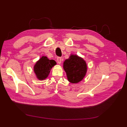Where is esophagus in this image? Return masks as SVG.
Segmentation results:
<instances>
[{
	"label": "esophagus",
	"mask_w": 127,
	"mask_h": 127,
	"mask_svg": "<svg viewBox=\"0 0 127 127\" xmlns=\"http://www.w3.org/2000/svg\"><path fill=\"white\" fill-rule=\"evenodd\" d=\"M57 63L60 64L62 62V58L61 57H58L57 58Z\"/></svg>",
	"instance_id": "esophagus-1"
}]
</instances>
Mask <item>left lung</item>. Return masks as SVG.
<instances>
[{"label": "left lung", "mask_w": 127, "mask_h": 127, "mask_svg": "<svg viewBox=\"0 0 127 127\" xmlns=\"http://www.w3.org/2000/svg\"><path fill=\"white\" fill-rule=\"evenodd\" d=\"M63 68L70 82L76 83L82 81L87 72L85 61L77 55H71L64 62Z\"/></svg>", "instance_id": "8db88e82"}]
</instances>
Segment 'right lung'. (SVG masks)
Segmentation results:
<instances>
[{
    "label": "right lung",
    "instance_id": "right-lung-1",
    "mask_svg": "<svg viewBox=\"0 0 127 127\" xmlns=\"http://www.w3.org/2000/svg\"><path fill=\"white\" fill-rule=\"evenodd\" d=\"M56 64V62L51 59L50 60L47 57L42 56L35 64L34 71L37 79L43 80L46 79L49 75L51 69Z\"/></svg>",
    "mask_w": 127,
    "mask_h": 127
}]
</instances>
